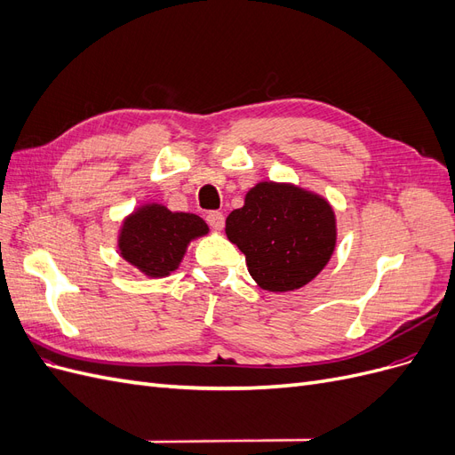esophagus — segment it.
Segmentation results:
<instances>
[{
  "label": "esophagus",
  "mask_w": 455,
  "mask_h": 455,
  "mask_svg": "<svg viewBox=\"0 0 455 455\" xmlns=\"http://www.w3.org/2000/svg\"><path fill=\"white\" fill-rule=\"evenodd\" d=\"M206 222H209V226L214 229V231H222L224 229V224H226V218L222 212H209L206 214Z\"/></svg>",
  "instance_id": "1"
}]
</instances>
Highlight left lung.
<instances>
[{"instance_id":"1","label":"left lung","mask_w":455,"mask_h":455,"mask_svg":"<svg viewBox=\"0 0 455 455\" xmlns=\"http://www.w3.org/2000/svg\"><path fill=\"white\" fill-rule=\"evenodd\" d=\"M226 235L244 254L259 288L291 292L311 283L336 249V212L323 196L292 182L261 180L226 218Z\"/></svg>"}]
</instances>
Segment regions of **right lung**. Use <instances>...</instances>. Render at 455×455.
Returning <instances> with one entry per match:
<instances>
[{
    "label": "right lung",
    "mask_w": 455,
    "mask_h": 455,
    "mask_svg": "<svg viewBox=\"0 0 455 455\" xmlns=\"http://www.w3.org/2000/svg\"><path fill=\"white\" fill-rule=\"evenodd\" d=\"M197 214L174 212L161 203H144L123 218L117 237L119 256L148 279H163L180 267L188 246L209 235Z\"/></svg>",
    "instance_id": "obj_1"
}]
</instances>
